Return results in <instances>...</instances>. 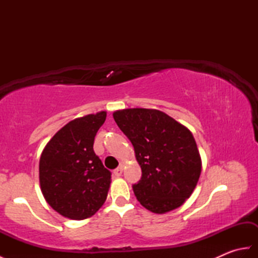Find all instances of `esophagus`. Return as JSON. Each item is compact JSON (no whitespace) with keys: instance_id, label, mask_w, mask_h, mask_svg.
<instances>
[{"instance_id":"34e87169","label":"esophagus","mask_w":258,"mask_h":258,"mask_svg":"<svg viewBox=\"0 0 258 258\" xmlns=\"http://www.w3.org/2000/svg\"><path fill=\"white\" fill-rule=\"evenodd\" d=\"M122 173H123V165H119L117 168L114 169V175L116 177H119L120 175H122Z\"/></svg>"}]
</instances>
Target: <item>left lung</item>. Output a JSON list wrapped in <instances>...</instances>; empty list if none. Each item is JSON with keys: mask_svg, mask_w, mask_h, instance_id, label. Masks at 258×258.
Segmentation results:
<instances>
[{"mask_svg": "<svg viewBox=\"0 0 258 258\" xmlns=\"http://www.w3.org/2000/svg\"><path fill=\"white\" fill-rule=\"evenodd\" d=\"M113 117L133 144L142 168L133 185L136 199L156 214L179 207L193 193L202 171L190 131L158 109L126 108Z\"/></svg>", "mask_w": 258, "mask_h": 258, "instance_id": "8db88e82", "label": "left lung"}]
</instances>
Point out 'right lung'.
Masks as SVG:
<instances>
[{
	"label": "right lung",
	"instance_id": "right-lung-1",
	"mask_svg": "<svg viewBox=\"0 0 258 258\" xmlns=\"http://www.w3.org/2000/svg\"><path fill=\"white\" fill-rule=\"evenodd\" d=\"M106 112L75 118L58 131L40 158V185L54 211L71 220H85L106 201L112 173L93 150Z\"/></svg>",
	"mask_w": 258,
	"mask_h": 258
}]
</instances>
